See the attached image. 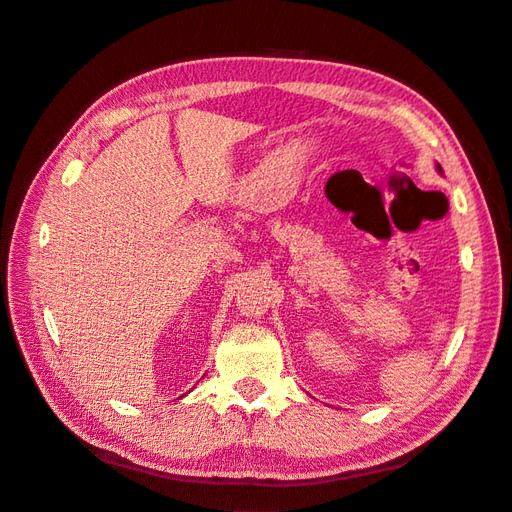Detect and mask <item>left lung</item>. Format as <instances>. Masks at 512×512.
I'll return each mask as SVG.
<instances>
[{"label":"left lung","instance_id":"1","mask_svg":"<svg viewBox=\"0 0 512 512\" xmlns=\"http://www.w3.org/2000/svg\"><path fill=\"white\" fill-rule=\"evenodd\" d=\"M438 168H440V166H438Z\"/></svg>","mask_w":512,"mask_h":512}]
</instances>
